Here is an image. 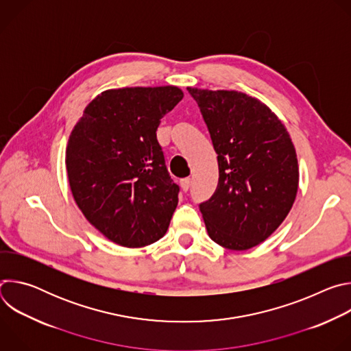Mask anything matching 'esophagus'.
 <instances>
[{
  "instance_id": "1",
  "label": "esophagus",
  "mask_w": 351,
  "mask_h": 351,
  "mask_svg": "<svg viewBox=\"0 0 351 351\" xmlns=\"http://www.w3.org/2000/svg\"><path fill=\"white\" fill-rule=\"evenodd\" d=\"M180 186H182V190L183 191H189L190 186H191V179L190 178H184L180 180Z\"/></svg>"
}]
</instances>
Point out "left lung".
Segmentation results:
<instances>
[{
    "label": "left lung",
    "mask_w": 351,
    "mask_h": 351,
    "mask_svg": "<svg viewBox=\"0 0 351 351\" xmlns=\"http://www.w3.org/2000/svg\"><path fill=\"white\" fill-rule=\"evenodd\" d=\"M218 154L219 179L199 203L210 237L229 250L267 240L285 221L298 189L291 138L260 99L239 91L187 87Z\"/></svg>",
    "instance_id": "left-lung-1"
}]
</instances>
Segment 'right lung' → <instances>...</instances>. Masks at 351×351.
Masks as SVG:
<instances>
[{
	"label": "right lung",
	"instance_id": "add662e5",
	"mask_svg": "<svg viewBox=\"0 0 351 351\" xmlns=\"http://www.w3.org/2000/svg\"><path fill=\"white\" fill-rule=\"evenodd\" d=\"M183 93L175 86L107 90L86 107L66 147V172L86 219L111 241L144 247L161 239L178 206L157 140Z\"/></svg>",
	"mask_w": 351,
	"mask_h": 351
}]
</instances>
